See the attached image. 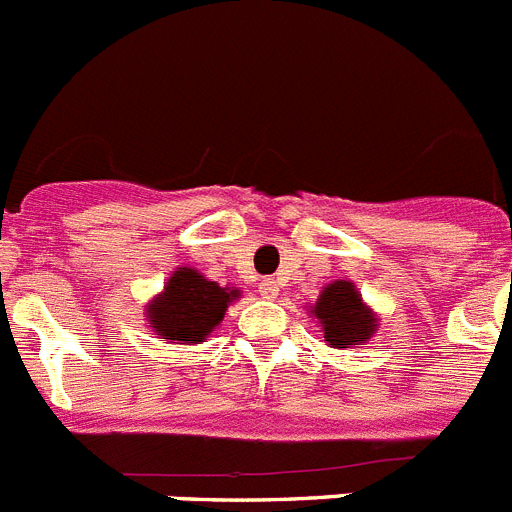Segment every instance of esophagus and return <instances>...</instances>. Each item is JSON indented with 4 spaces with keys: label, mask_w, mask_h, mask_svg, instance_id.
Instances as JSON below:
<instances>
[{
    "label": "esophagus",
    "mask_w": 512,
    "mask_h": 512,
    "mask_svg": "<svg viewBox=\"0 0 512 512\" xmlns=\"http://www.w3.org/2000/svg\"><path fill=\"white\" fill-rule=\"evenodd\" d=\"M280 293V285L278 280H272V278H262L260 280V295L265 300H272V298H278Z\"/></svg>",
    "instance_id": "34e87169"
}]
</instances>
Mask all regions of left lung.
Returning <instances> with one entry per match:
<instances>
[{
    "mask_svg": "<svg viewBox=\"0 0 512 512\" xmlns=\"http://www.w3.org/2000/svg\"><path fill=\"white\" fill-rule=\"evenodd\" d=\"M310 318L321 323V333L331 348H361L379 331V315L361 298L351 280H333L308 305Z\"/></svg>",
    "mask_w": 512,
    "mask_h": 512,
    "instance_id": "1",
    "label": "left lung"
}]
</instances>
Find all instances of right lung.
I'll use <instances>...</instances> for the list:
<instances>
[{"mask_svg": "<svg viewBox=\"0 0 512 512\" xmlns=\"http://www.w3.org/2000/svg\"><path fill=\"white\" fill-rule=\"evenodd\" d=\"M240 288H222L194 267H176L164 290L146 303L148 328L169 343H204L222 323Z\"/></svg>", "mask_w": 512, "mask_h": 512, "instance_id": "1", "label": "right lung"}]
</instances>
